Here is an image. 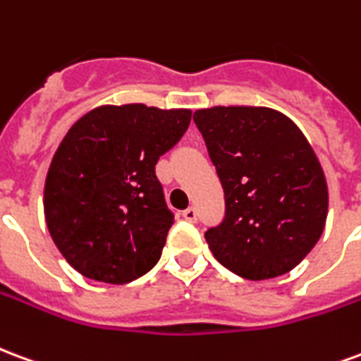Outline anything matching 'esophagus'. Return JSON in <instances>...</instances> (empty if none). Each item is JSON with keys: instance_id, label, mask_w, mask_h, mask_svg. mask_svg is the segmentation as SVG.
I'll return each mask as SVG.
<instances>
[{"instance_id": "34e87169", "label": "esophagus", "mask_w": 361, "mask_h": 361, "mask_svg": "<svg viewBox=\"0 0 361 361\" xmlns=\"http://www.w3.org/2000/svg\"><path fill=\"white\" fill-rule=\"evenodd\" d=\"M181 216L188 220V222H195V220H197V211H195V209H193V207H189V209H185V211L181 212Z\"/></svg>"}]
</instances>
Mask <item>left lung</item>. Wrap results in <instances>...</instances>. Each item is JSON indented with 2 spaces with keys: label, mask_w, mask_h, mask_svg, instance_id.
<instances>
[{
  "label": "left lung",
  "mask_w": 361,
  "mask_h": 361,
  "mask_svg": "<svg viewBox=\"0 0 361 361\" xmlns=\"http://www.w3.org/2000/svg\"><path fill=\"white\" fill-rule=\"evenodd\" d=\"M193 121L224 189L226 214L204 240L220 265L247 280L286 274L325 228L329 189L294 121L271 108L214 106Z\"/></svg>",
  "instance_id": "left-lung-1"
}]
</instances>
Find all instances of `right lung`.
<instances>
[{"mask_svg":"<svg viewBox=\"0 0 361 361\" xmlns=\"http://www.w3.org/2000/svg\"><path fill=\"white\" fill-rule=\"evenodd\" d=\"M189 121L191 110L100 106L59 142L44 214L54 243L82 276L126 284L157 265L173 212L154 166Z\"/></svg>","mask_w":361,"mask_h":361,"instance_id":"obj_1","label":"right lung"}]
</instances>
